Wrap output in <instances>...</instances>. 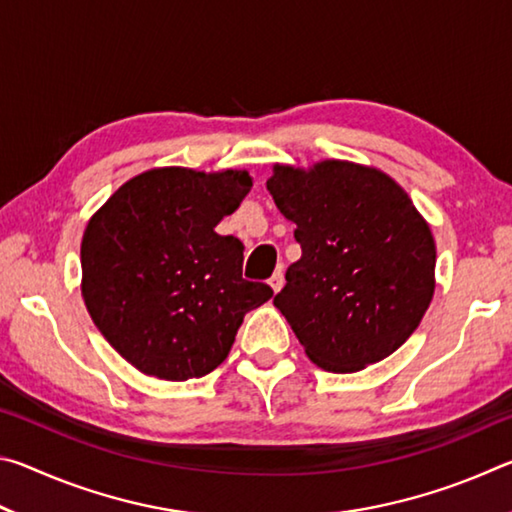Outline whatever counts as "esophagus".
Returning <instances> with one entry per match:
<instances>
[{
	"label": "esophagus",
	"mask_w": 512,
	"mask_h": 512,
	"mask_svg": "<svg viewBox=\"0 0 512 512\" xmlns=\"http://www.w3.org/2000/svg\"><path fill=\"white\" fill-rule=\"evenodd\" d=\"M268 284H271V289L277 293L282 287H284V271L280 268V271H275L271 275V280H268Z\"/></svg>",
	"instance_id": "34e87169"
}]
</instances>
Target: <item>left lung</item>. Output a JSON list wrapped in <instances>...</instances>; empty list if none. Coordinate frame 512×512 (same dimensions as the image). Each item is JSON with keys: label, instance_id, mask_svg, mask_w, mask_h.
Masks as SVG:
<instances>
[{"label": "left lung", "instance_id": "1", "mask_svg": "<svg viewBox=\"0 0 512 512\" xmlns=\"http://www.w3.org/2000/svg\"><path fill=\"white\" fill-rule=\"evenodd\" d=\"M266 187L302 248L273 305L307 357L354 372L393 354L436 287V244L409 194L386 173L343 160L309 171L275 164Z\"/></svg>", "mask_w": 512, "mask_h": 512}]
</instances>
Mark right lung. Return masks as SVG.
<instances>
[{"label": "right lung", "instance_id": "1", "mask_svg": "<svg viewBox=\"0 0 512 512\" xmlns=\"http://www.w3.org/2000/svg\"><path fill=\"white\" fill-rule=\"evenodd\" d=\"M253 187L248 171H144L92 216L83 300L106 341L144 375L185 381L221 366L250 309L273 296L241 277L244 244L214 228Z\"/></svg>", "mask_w": 512, "mask_h": 512}]
</instances>
